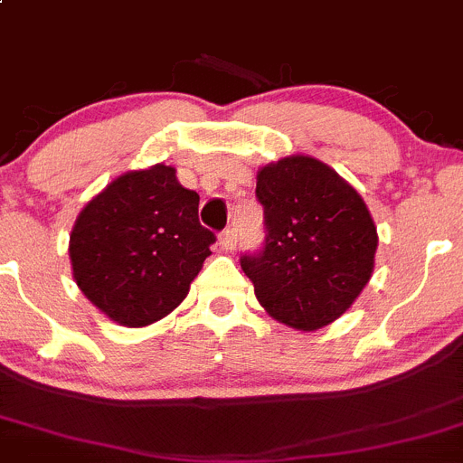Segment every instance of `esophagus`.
Wrapping results in <instances>:
<instances>
[{"instance_id": "obj_1", "label": "esophagus", "mask_w": 463, "mask_h": 463, "mask_svg": "<svg viewBox=\"0 0 463 463\" xmlns=\"http://www.w3.org/2000/svg\"><path fill=\"white\" fill-rule=\"evenodd\" d=\"M219 246H222V250L226 252H232L237 248V231L235 228H226V231L219 235Z\"/></svg>"}]
</instances>
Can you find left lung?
Listing matches in <instances>:
<instances>
[{"label": "left lung", "mask_w": 463, "mask_h": 463, "mask_svg": "<svg viewBox=\"0 0 463 463\" xmlns=\"http://www.w3.org/2000/svg\"><path fill=\"white\" fill-rule=\"evenodd\" d=\"M264 244L241 255L260 304L281 324L317 330L350 308L377 250L366 203L319 159H279L257 173Z\"/></svg>", "instance_id": "left-lung-1"}]
</instances>
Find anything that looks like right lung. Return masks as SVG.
I'll use <instances>...</instances> for the list:
<instances>
[{
	"label": "right lung",
	"instance_id": "add662e5",
	"mask_svg": "<svg viewBox=\"0 0 463 463\" xmlns=\"http://www.w3.org/2000/svg\"><path fill=\"white\" fill-rule=\"evenodd\" d=\"M197 213L199 194L177 182L175 168L117 177L72 228L68 252L81 293L121 326L162 319L188 295L217 240Z\"/></svg>",
	"mask_w": 463,
	"mask_h": 463
}]
</instances>
